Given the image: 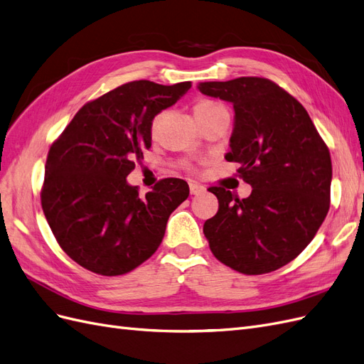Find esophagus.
<instances>
[{
	"instance_id": "obj_1",
	"label": "esophagus",
	"mask_w": 364,
	"mask_h": 364,
	"mask_svg": "<svg viewBox=\"0 0 364 364\" xmlns=\"http://www.w3.org/2000/svg\"><path fill=\"white\" fill-rule=\"evenodd\" d=\"M205 191V186L197 183V182H190V193L191 194H200Z\"/></svg>"
}]
</instances>
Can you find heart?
<instances>
[{"label":"heart","mask_w":364,"mask_h":364,"mask_svg":"<svg viewBox=\"0 0 364 364\" xmlns=\"http://www.w3.org/2000/svg\"><path fill=\"white\" fill-rule=\"evenodd\" d=\"M217 106H222V105L214 103V102H211V100H200V102L196 103L194 111H209V109H214V107H217Z\"/></svg>","instance_id":"b5f03b06"}]
</instances>
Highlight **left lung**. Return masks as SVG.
Segmentation results:
<instances>
[{"instance_id": "left-lung-1", "label": "left lung", "mask_w": 364, "mask_h": 364, "mask_svg": "<svg viewBox=\"0 0 364 364\" xmlns=\"http://www.w3.org/2000/svg\"><path fill=\"white\" fill-rule=\"evenodd\" d=\"M202 94L230 102L235 124L226 161L250 183L246 199L211 186L218 211L203 225L225 266L262 274L293 261L311 243L331 202V155L305 107L264 77L205 82Z\"/></svg>"}]
</instances>
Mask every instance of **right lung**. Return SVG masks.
<instances>
[{
  "label": "right lung",
  "instance_id": "obj_1",
  "mask_svg": "<svg viewBox=\"0 0 364 364\" xmlns=\"http://www.w3.org/2000/svg\"><path fill=\"white\" fill-rule=\"evenodd\" d=\"M190 87L121 85L82 106L51 144L42 209L62 250L86 270L118 277L141 266L188 197V183L178 178L161 179L146 196L126 178L151 146L153 118Z\"/></svg>",
  "mask_w": 364,
  "mask_h": 364
}]
</instances>
